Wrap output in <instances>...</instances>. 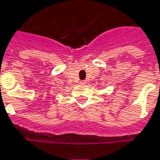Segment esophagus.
<instances>
[{
    "label": "esophagus",
    "mask_w": 160,
    "mask_h": 160,
    "mask_svg": "<svg viewBox=\"0 0 160 160\" xmlns=\"http://www.w3.org/2000/svg\"><path fill=\"white\" fill-rule=\"evenodd\" d=\"M80 84H85V81H84V80H80Z\"/></svg>",
    "instance_id": "esophagus-1"
}]
</instances>
